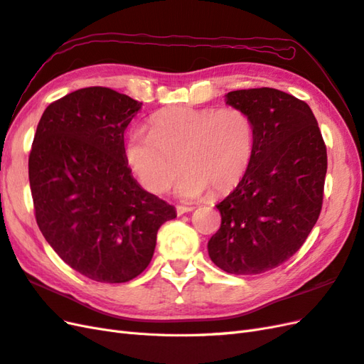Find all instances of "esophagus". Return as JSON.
Segmentation results:
<instances>
[{
	"label": "esophagus",
	"instance_id": "obj_1",
	"mask_svg": "<svg viewBox=\"0 0 364 364\" xmlns=\"http://www.w3.org/2000/svg\"><path fill=\"white\" fill-rule=\"evenodd\" d=\"M192 210H193L192 206H176V213H178V215H183V213H189Z\"/></svg>",
	"mask_w": 364,
	"mask_h": 364
}]
</instances>
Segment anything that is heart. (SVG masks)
<instances>
[{
  "instance_id": "b5f03b06",
  "label": "heart",
  "mask_w": 364,
  "mask_h": 364,
  "mask_svg": "<svg viewBox=\"0 0 364 364\" xmlns=\"http://www.w3.org/2000/svg\"><path fill=\"white\" fill-rule=\"evenodd\" d=\"M255 124L246 110L226 107H172L151 118V132L129 134L124 156L149 192L178 186L186 198L212 189L228 193L243 181L255 151Z\"/></svg>"
}]
</instances>
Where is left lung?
<instances>
[{
	"label": "left lung",
	"mask_w": 364,
	"mask_h": 364,
	"mask_svg": "<svg viewBox=\"0 0 364 364\" xmlns=\"http://www.w3.org/2000/svg\"><path fill=\"white\" fill-rule=\"evenodd\" d=\"M226 102L255 124V151L237 188L217 204L221 226L209 257L228 274L255 275L303 246L323 206L328 154L304 101L272 87L232 90Z\"/></svg>",
	"instance_id": "8db88e82"
}]
</instances>
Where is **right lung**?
<instances>
[{
    "instance_id": "right-lung-1",
    "label": "right lung",
    "mask_w": 364,
    "mask_h": 364,
    "mask_svg": "<svg viewBox=\"0 0 364 364\" xmlns=\"http://www.w3.org/2000/svg\"><path fill=\"white\" fill-rule=\"evenodd\" d=\"M141 107L109 87L50 102L33 136L29 181L35 218L52 249L100 283H126L149 266L175 208L139 188L124 130Z\"/></svg>"
}]
</instances>
